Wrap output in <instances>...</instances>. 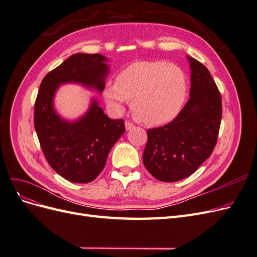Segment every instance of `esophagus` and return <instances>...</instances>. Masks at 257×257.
I'll return each mask as SVG.
<instances>
[{"label":"esophagus","mask_w":257,"mask_h":257,"mask_svg":"<svg viewBox=\"0 0 257 257\" xmlns=\"http://www.w3.org/2000/svg\"><path fill=\"white\" fill-rule=\"evenodd\" d=\"M134 127H135L134 123H132L131 121H125V128H126V131H131L132 128H134Z\"/></svg>","instance_id":"1"}]
</instances>
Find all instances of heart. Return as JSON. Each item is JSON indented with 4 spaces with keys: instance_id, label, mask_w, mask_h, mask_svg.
I'll return each instance as SVG.
<instances>
[{
    "instance_id": "1",
    "label": "heart",
    "mask_w": 257,
    "mask_h": 257,
    "mask_svg": "<svg viewBox=\"0 0 257 257\" xmlns=\"http://www.w3.org/2000/svg\"><path fill=\"white\" fill-rule=\"evenodd\" d=\"M188 83L182 69L165 61H144L128 65L107 82L103 95L116 110L132 99V110L141 122L159 125L172 121L182 109Z\"/></svg>"
}]
</instances>
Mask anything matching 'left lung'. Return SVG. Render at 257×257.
<instances>
[{"instance_id":"left-lung-1","label":"left lung","mask_w":257,"mask_h":257,"mask_svg":"<svg viewBox=\"0 0 257 257\" xmlns=\"http://www.w3.org/2000/svg\"><path fill=\"white\" fill-rule=\"evenodd\" d=\"M186 58L191 68L190 99L172 122L147 131L144 165L163 182L180 181L195 173L211 155L220 131V91L205 65Z\"/></svg>"}]
</instances>
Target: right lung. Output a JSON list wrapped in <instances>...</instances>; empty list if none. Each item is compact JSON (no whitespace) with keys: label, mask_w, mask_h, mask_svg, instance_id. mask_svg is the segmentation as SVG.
Listing matches in <instances>:
<instances>
[{"label":"right lung","mask_w":257,"mask_h":257,"mask_svg":"<svg viewBox=\"0 0 257 257\" xmlns=\"http://www.w3.org/2000/svg\"><path fill=\"white\" fill-rule=\"evenodd\" d=\"M102 54L76 53L44 77L34 106V127L46 160L66 180L88 183L105 167L108 153L125 132L123 119L111 120L92 98L81 118L67 121L57 113L53 97L63 83H79L99 93L109 66Z\"/></svg>","instance_id":"add662e5"}]
</instances>
